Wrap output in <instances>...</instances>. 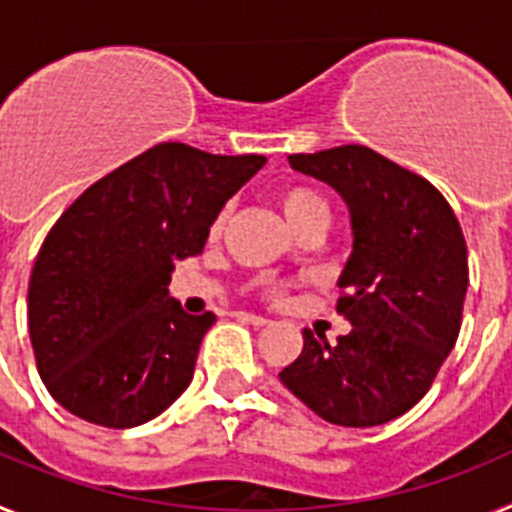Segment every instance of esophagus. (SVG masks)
<instances>
[{"mask_svg":"<svg viewBox=\"0 0 512 512\" xmlns=\"http://www.w3.org/2000/svg\"><path fill=\"white\" fill-rule=\"evenodd\" d=\"M233 318L241 320V323L253 325V328H264V325H269V320H266L264 315H253V312H243V310H235Z\"/></svg>","mask_w":512,"mask_h":512,"instance_id":"34e87169","label":"esophagus"}]
</instances>
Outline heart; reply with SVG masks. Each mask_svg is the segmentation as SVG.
Wrapping results in <instances>:
<instances>
[{"mask_svg":"<svg viewBox=\"0 0 512 512\" xmlns=\"http://www.w3.org/2000/svg\"><path fill=\"white\" fill-rule=\"evenodd\" d=\"M279 207H282L287 223L292 225V230L302 228L310 220H318V217H328V205L312 187L305 184H292V187H284L279 192ZM225 225V212L215 217L212 223V235H217Z\"/></svg>","mask_w":512,"mask_h":512,"instance_id":"b5f03b06","label":"heart"}]
</instances>
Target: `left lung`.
<instances>
[{
  "label": "left lung",
  "instance_id": "left-lung-1",
  "mask_svg": "<svg viewBox=\"0 0 512 512\" xmlns=\"http://www.w3.org/2000/svg\"><path fill=\"white\" fill-rule=\"evenodd\" d=\"M289 166L341 194L354 248L338 312L354 328L305 346L279 379L328 423L372 428L408 413L451 354L467 297V243L454 210L423 176L366 146L295 153Z\"/></svg>",
  "mask_w": 512,
  "mask_h": 512
}]
</instances>
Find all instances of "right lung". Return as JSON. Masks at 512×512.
Instances as JSON below:
<instances>
[{
	"instance_id": "right-lung-1",
	"label": "right lung",
	"mask_w": 512,
	"mask_h": 512,
	"mask_svg": "<svg viewBox=\"0 0 512 512\" xmlns=\"http://www.w3.org/2000/svg\"><path fill=\"white\" fill-rule=\"evenodd\" d=\"M264 164L158 143L58 217L30 274L27 325L61 408L135 428L187 390L215 315L184 312L169 297L171 271L202 253L225 202Z\"/></svg>"
}]
</instances>
